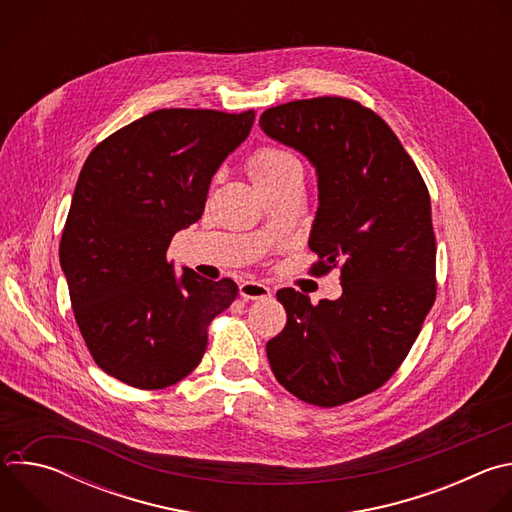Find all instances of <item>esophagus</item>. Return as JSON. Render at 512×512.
<instances>
[{
  "label": "esophagus",
  "instance_id": "1",
  "mask_svg": "<svg viewBox=\"0 0 512 512\" xmlns=\"http://www.w3.org/2000/svg\"><path fill=\"white\" fill-rule=\"evenodd\" d=\"M239 294L245 300H265L271 296V289L261 281H243L239 285Z\"/></svg>",
  "mask_w": 512,
  "mask_h": 512
}]
</instances>
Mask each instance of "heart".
I'll use <instances>...</instances> for the list:
<instances>
[{
    "instance_id": "heart-1",
    "label": "heart",
    "mask_w": 512,
    "mask_h": 512,
    "mask_svg": "<svg viewBox=\"0 0 512 512\" xmlns=\"http://www.w3.org/2000/svg\"><path fill=\"white\" fill-rule=\"evenodd\" d=\"M247 174L263 194H269L287 180L300 176V162L277 145H263L247 158Z\"/></svg>"
}]
</instances>
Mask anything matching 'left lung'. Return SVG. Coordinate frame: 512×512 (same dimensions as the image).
<instances>
[{"label": "left lung", "mask_w": 512, "mask_h": 512, "mask_svg": "<svg viewBox=\"0 0 512 512\" xmlns=\"http://www.w3.org/2000/svg\"><path fill=\"white\" fill-rule=\"evenodd\" d=\"M259 127L316 166L320 206L310 273L340 269L342 296L316 306L277 291L285 328L267 342L275 379L298 399L338 407L383 387L417 340L435 294L427 186L399 137L348 97L289 101Z\"/></svg>", "instance_id": "obj_1"}]
</instances>
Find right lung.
I'll use <instances>...</instances> for the list:
<instances>
[{
  "label": "right lung",
  "instance_id": "right-lung-1",
  "mask_svg": "<svg viewBox=\"0 0 512 512\" xmlns=\"http://www.w3.org/2000/svg\"><path fill=\"white\" fill-rule=\"evenodd\" d=\"M253 121V109H158L105 137L81 170L60 265L93 360L129 387L188 377L239 294L229 277H176L168 247L202 216L214 172Z\"/></svg>",
  "mask_w": 512,
  "mask_h": 512
}]
</instances>
